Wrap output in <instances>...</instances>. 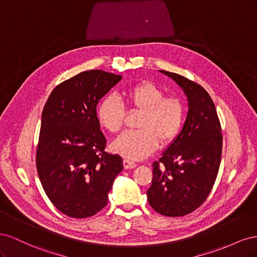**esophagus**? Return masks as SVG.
Wrapping results in <instances>:
<instances>
[{"label":"esophagus","mask_w":257,"mask_h":257,"mask_svg":"<svg viewBox=\"0 0 257 257\" xmlns=\"http://www.w3.org/2000/svg\"><path fill=\"white\" fill-rule=\"evenodd\" d=\"M123 166L125 169H132V168H135L137 165H136V163L132 162L130 160H124L123 161Z\"/></svg>","instance_id":"esophagus-1"}]
</instances>
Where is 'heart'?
I'll list each match as a JSON object with an SVG mask.
<instances>
[{
  "mask_svg": "<svg viewBox=\"0 0 257 257\" xmlns=\"http://www.w3.org/2000/svg\"><path fill=\"white\" fill-rule=\"evenodd\" d=\"M132 108L142 110L137 131H126L112 143L113 152L131 160H142L158 149L160 141L172 143L181 131L185 106L178 97H164L165 93L151 81H142L123 92ZM124 107L112 95L100 99L96 118L100 126L110 133L119 132L123 125Z\"/></svg>",
  "mask_w": 257,
  "mask_h": 257,
  "instance_id": "b5f03b06",
  "label": "heart"
}]
</instances>
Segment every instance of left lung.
<instances>
[{
  "label": "left lung",
  "mask_w": 257,
  "mask_h": 257,
  "mask_svg": "<svg viewBox=\"0 0 257 257\" xmlns=\"http://www.w3.org/2000/svg\"><path fill=\"white\" fill-rule=\"evenodd\" d=\"M160 72L183 90L189 110L180 133L154 162L147 197L160 214L182 216L204 203L215 182L222 155L221 124L201 85L175 73Z\"/></svg>",
  "instance_id": "8db88e82"
}]
</instances>
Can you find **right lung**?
<instances>
[{"mask_svg":"<svg viewBox=\"0 0 257 257\" xmlns=\"http://www.w3.org/2000/svg\"><path fill=\"white\" fill-rule=\"evenodd\" d=\"M122 79L99 69L82 72L53 89L44 107L36 167L45 193L65 215L84 219L108 203L123 170L118 154L105 151L96 105Z\"/></svg>","mask_w":257,"mask_h":257,"instance_id":"1","label":"right lung"}]
</instances>
